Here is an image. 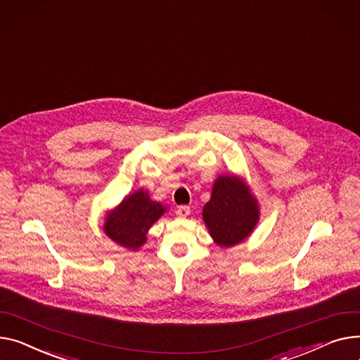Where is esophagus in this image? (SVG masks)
Segmentation results:
<instances>
[{
	"label": "esophagus",
	"mask_w": 360,
	"mask_h": 360,
	"mask_svg": "<svg viewBox=\"0 0 360 360\" xmlns=\"http://www.w3.org/2000/svg\"><path fill=\"white\" fill-rule=\"evenodd\" d=\"M189 214H191V208L188 205H181L176 210V215H178V217H181V219H186Z\"/></svg>",
	"instance_id": "1"
}]
</instances>
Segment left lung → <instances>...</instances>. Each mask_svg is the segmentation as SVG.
I'll return each instance as SVG.
<instances>
[{
	"instance_id": "left-lung-1",
	"label": "left lung",
	"mask_w": 360,
	"mask_h": 360,
	"mask_svg": "<svg viewBox=\"0 0 360 360\" xmlns=\"http://www.w3.org/2000/svg\"><path fill=\"white\" fill-rule=\"evenodd\" d=\"M259 219V201L245 178L219 175L212 184L210 201L202 207V220L214 243L233 248L245 242Z\"/></svg>"
}]
</instances>
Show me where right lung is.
<instances>
[{
  "label": "right lung",
  "instance_id": "1",
  "mask_svg": "<svg viewBox=\"0 0 360 360\" xmlns=\"http://www.w3.org/2000/svg\"><path fill=\"white\" fill-rule=\"evenodd\" d=\"M166 211L167 205L153 201L149 191L140 188L104 214V233L118 246L136 252L146 243L149 229Z\"/></svg>",
  "mask_w": 360,
  "mask_h": 360
}]
</instances>
